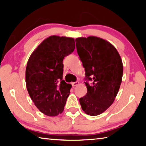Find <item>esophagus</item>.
<instances>
[{
	"label": "esophagus",
	"mask_w": 146,
	"mask_h": 146,
	"mask_svg": "<svg viewBox=\"0 0 146 146\" xmlns=\"http://www.w3.org/2000/svg\"><path fill=\"white\" fill-rule=\"evenodd\" d=\"M79 82H73L72 83V86H73V87H75V86H78V84H79Z\"/></svg>",
	"instance_id": "1"
}]
</instances>
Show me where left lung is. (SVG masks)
Instances as JSON below:
<instances>
[{
    "label": "left lung",
    "instance_id": "left-lung-1",
    "mask_svg": "<svg viewBox=\"0 0 146 146\" xmlns=\"http://www.w3.org/2000/svg\"><path fill=\"white\" fill-rule=\"evenodd\" d=\"M75 42L85 68L88 89L79 102L86 114L98 115L110 108L117 97L123 75L122 59L117 49L104 39L88 36L77 38Z\"/></svg>",
    "mask_w": 146,
    "mask_h": 146
}]
</instances>
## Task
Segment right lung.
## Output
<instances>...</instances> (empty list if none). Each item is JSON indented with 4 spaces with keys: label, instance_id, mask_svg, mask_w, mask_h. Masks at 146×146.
Masks as SVG:
<instances>
[{
    "label": "right lung",
    "instance_id": "1",
    "mask_svg": "<svg viewBox=\"0 0 146 146\" xmlns=\"http://www.w3.org/2000/svg\"><path fill=\"white\" fill-rule=\"evenodd\" d=\"M73 38L53 35L31 53L26 69V84L35 105L44 115L62 113L71 85L62 79L63 59L73 52Z\"/></svg>",
    "mask_w": 146,
    "mask_h": 146
}]
</instances>
